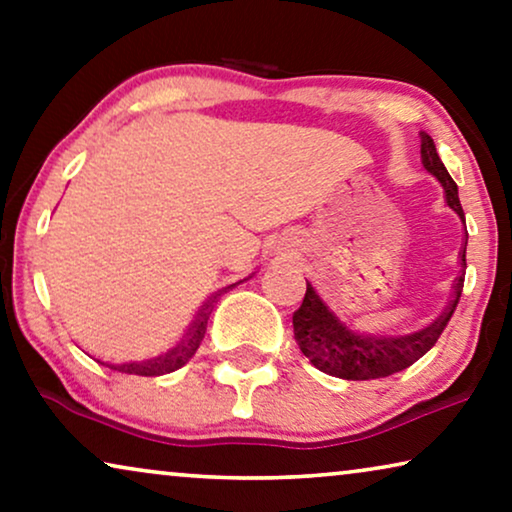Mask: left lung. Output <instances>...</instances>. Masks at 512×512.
I'll list each match as a JSON object with an SVG mask.
<instances>
[{"mask_svg": "<svg viewBox=\"0 0 512 512\" xmlns=\"http://www.w3.org/2000/svg\"><path fill=\"white\" fill-rule=\"evenodd\" d=\"M419 135H422L424 170L440 181L447 205H450L452 212L459 214V219H464L457 184H454L450 172L445 170L443 160L438 158L436 144L426 132H419ZM459 258L461 272L454 279L450 303L429 326L408 335H377L347 324L321 300L314 286L307 284L303 305L293 312V335H296L300 352L321 373L342 377V380H380V377H389L410 368L412 363L422 359L436 345L447 321L457 310L466 277V249L461 251Z\"/></svg>", "mask_w": 512, "mask_h": 512, "instance_id": "8db88e82", "label": "left lung"}]
</instances>
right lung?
I'll return each instance as SVG.
<instances>
[{
	"label": "right lung",
	"instance_id": "right-lung-1",
	"mask_svg": "<svg viewBox=\"0 0 512 512\" xmlns=\"http://www.w3.org/2000/svg\"><path fill=\"white\" fill-rule=\"evenodd\" d=\"M214 300L209 298L205 305H202V310L198 312V317L193 319V324L188 326V331L184 333V338H181L177 345H174L170 352L156 356V359H146V361H132V363H118V366H107L111 370H118V373H128V375H144V377H156V375H165V373H172V370H177L188 363V359H193V354L198 352L202 338H205V331H207V321H209V314L214 310Z\"/></svg>",
	"mask_w": 512,
	"mask_h": 512
}]
</instances>
